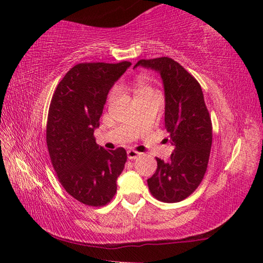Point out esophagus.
Returning <instances> with one entry per match:
<instances>
[{"mask_svg":"<svg viewBox=\"0 0 263 263\" xmlns=\"http://www.w3.org/2000/svg\"><path fill=\"white\" fill-rule=\"evenodd\" d=\"M138 157H140L139 152H137V151H135V149H128L127 151V158L130 160H135Z\"/></svg>","mask_w":263,"mask_h":263,"instance_id":"esophagus-1","label":"esophagus"}]
</instances>
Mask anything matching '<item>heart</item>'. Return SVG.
Wrapping results in <instances>:
<instances>
[{
	"instance_id": "obj_1",
	"label": "heart",
	"mask_w": 263,
	"mask_h": 263,
	"mask_svg": "<svg viewBox=\"0 0 263 263\" xmlns=\"http://www.w3.org/2000/svg\"><path fill=\"white\" fill-rule=\"evenodd\" d=\"M133 91H135L136 96H140V95L147 94V92H149V91H153V89H152V87H151L149 82L146 80L145 77H139L136 80L135 84H133ZM114 96H115V92L111 91L109 94V97H108V102L112 101Z\"/></svg>"
}]
</instances>
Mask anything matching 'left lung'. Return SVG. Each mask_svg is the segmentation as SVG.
I'll return each mask as SVG.
<instances>
[{
    "label": "left lung",
    "instance_id": "8db88e82",
    "mask_svg": "<svg viewBox=\"0 0 263 263\" xmlns=\"http://www.w3.org/2000/svg\"><path fill=\"white\" fill-rule=\"evenodd\" d=\"M157 70L164 88V126L174 145L167 162L157 158L158 168L147 180L151 194L164 203L183 201L205 175L212 145V124L201 84L168 57L141 59L135 67Z\"/></svg>",
    "mask_w": 263,
    "mask_h": 263
}]
</instances>
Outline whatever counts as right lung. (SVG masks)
Segmentation results:
<instances>
[{
	"label": "right lung",
	"mask_w": 263,
	"mask_h": 263,
	"mask_svg": "<svg viewBox=\"0 0 263 263\" xmlns=\"http://www.w3.org/2000/svg\"><path fill=\"white\" fill-rule=\"evenodd\" d=\"M131 62H83L58 84L48 109L46 142L51 162L65 190L89 206H103L117 191L126 151L96 144L106 96Z\"/></svg>",
	"instance_id": "add662e5"
}]
</instances>
